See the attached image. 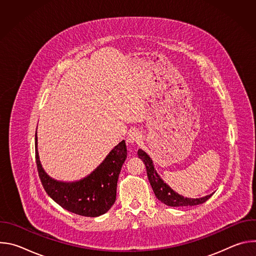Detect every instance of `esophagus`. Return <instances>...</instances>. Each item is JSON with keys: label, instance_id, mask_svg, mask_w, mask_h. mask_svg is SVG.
Returning <instances> with one entry per match:
<instances>
[{"label": "esophagus", "instance_id": "esophagus-1", "mask_svg": "<svg viewBox=\"0 0 256 256\" xmlns=\"http://www.w3.org/2000/svg\"><path fill=\"white\" fill-rule=\"evenodd\" d=\"M140 140H142V136H140V134L138 132H136V130H132V132H130L128 134L126 142H128V144H134L138 142Z\"/></svg>", "mask_w": 256, "mask_h": 256}]
</instances>
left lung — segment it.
I'll use <instances>...</instances> for the list:
<instances>
[{
  "label": "left lung",
  "instance_id": "obj_1",
  "mask_svg": "<svg viewBox=\"0 0 256 256\" xmlns=\"http://www.w3.org/2000/svg\"><path fill=\"white\" fill-rule=\"evenodd\" d=\"M138 158L144 161L146 165V170H147V175L150 181V184L153 188V192L156 196V198L169 206H198L200 204L206 202L212 196H206L200 198H184L177 192H175L173 190L170 188L169 186H167L165 182L160 178L159 174L156 172L152 159L149 157V155L144 152L142 149L138 151Z\"/></svg>",
  "mask_w": 256,
  "mask_h": 256
}]
</instances>
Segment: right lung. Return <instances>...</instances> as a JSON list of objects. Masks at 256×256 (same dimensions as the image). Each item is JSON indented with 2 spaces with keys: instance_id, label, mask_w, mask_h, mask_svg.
Returning a JSON list of instances; mask_svg holds the SVG:
<instances>
[{
  "instance_id": "add662e5",
  "label": "right lung",
  "mask_w": 256,
  "mask_h": 256,
  "mask_svg": "<svg viewBox=\"0 0 256 256\" xmlns=\"http://www.w3.org/2000/svg\"><path fill=\"white\" fill-rule=\"evenodd\" d=\"M126 155V142L122 140L90 175L76 182H62L50 177L44 170L35 134L36 165L44 190L64 210L84 216H101L112 206L116 198L118 179Z\"/></svg>"
}]
</instances>
